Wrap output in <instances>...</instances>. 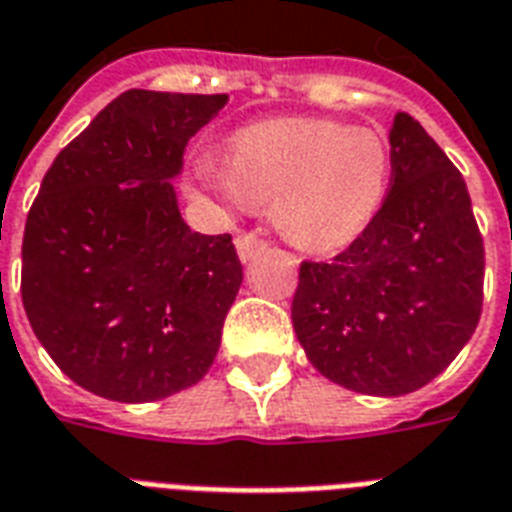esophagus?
Segmentation results:
<instances>
[{
  "label": "esophagus",
  "mask_w": 512,
  "mask_h": 512,
  "mask_svg": "<svg viewBox=\"0 0 512 512\" xmlns=\"http://www.w3.org/2000/svg\"><path fill=\"white\" fill-rule=\"evenodd\" d=\"M265 249V241L257 239L255 233H239L236 236V252H239L241 263H249L252 257L260 255Z\"/></svg>",
  "instance_id": "obj_1"
}]
</instances>
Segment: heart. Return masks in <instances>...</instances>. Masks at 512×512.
I'll use <instances>...</instances> for the list:
<instances>
[{
	"instance_id": "heart-1",
	"label": "heart",
	"mask_w": 512,
	"mask_h": 512,
	"mask_svg": "<svg viewBox=\"0 0 512 512\" xmlns=\"http://www.w3.org/2000/svg\"><path fill=\"white\" fill-rule=\"evenodd\" d=\"M193 174L225 204L273 206V225L292 247L333 252L376 220L392 155L373 128L282 117L241 128L228 144V169L198 161Z\"/></svg>"
}]
</instances>
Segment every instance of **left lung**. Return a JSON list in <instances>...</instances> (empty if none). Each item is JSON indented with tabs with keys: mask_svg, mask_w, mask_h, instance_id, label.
Returning a JSON list of instances; mask_svg holds the SVG:
<instances>
[{
	"mask_svg": "<svg viewBox=\"0 0 512 512\" xmlns=\"http://www.w3.org/2000/svg\"><path fill=\"white\" fill-rule=\"evenodd\" d=\"M392 190L333 263H300L292 327L333 384L416 392L454 362L483 306V239L462 174L411 115L389 126Z\"/></svg>",
	"mask_w": 512,
	"mask_h": 512,
	"instance_id": "obj_1",
	"label": "left lung"
}]
</instances>
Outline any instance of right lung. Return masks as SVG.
Returning <instances> with one entry per match:
<instances>
[{"label":"right lung","instance_id":"add662e5","mask_svg":"<svg viewBox=\"0 0 512 512\" xmlns=\"http://www.w3.org/2000/svg\"><path fill=\"white\" fill-rule=\"evenodd\" d=\"M225 93L126 91L58 152L23 230L29 325L74 384L152 403L198 384L239 295L230 236L179 214L187 142Z\"/></svg>","mask_w":512,"mask_h":512}]
</instances>
